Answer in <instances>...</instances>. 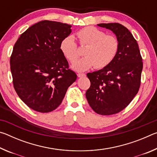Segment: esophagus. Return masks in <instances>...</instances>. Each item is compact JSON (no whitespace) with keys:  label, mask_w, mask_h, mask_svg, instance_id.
<instances>
[{"label":"esophagus","mask_w":157,"mask_h":157,"mask_svg":"<svg viewBox=\"0 0 157 157\" xmlns=\"http://www.w3.org/2000/svg\"><path fill=\"white\" fill-rule=\"evenodd\" d=\"M84 76H86V75H85L84 73H78V78H82V77H84Z\"/></svg>","instance_id":"1"}]
</instances>
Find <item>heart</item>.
<instances>
[{
  "label": "heart",
  "instance_id": "heart-1",
  "mask_svg": "<svg viewBox=\"0 0 157 157\" xmlns=\"http://www.w3.org/2000/svg\"><path fill=\"white\" fill-rule=\"evenodd\" d=\"M79 44L86 46L83 52L85 57L74 62L79 53L74 37L66 36L59 44V49L69 62H74L72 68L82 72L93 66L95 68H105L113 62L119 50V42L116 37L107 35L105 32L93 26H87L77 33Z\"/></svg>",
  "mask_w": 157,
  "mask_h": 157
}]
</instances>
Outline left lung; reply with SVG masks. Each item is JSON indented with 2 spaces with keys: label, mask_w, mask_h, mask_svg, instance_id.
Wrapping results in <instances>:
<instances>
[{
  "label": "left lung",
  "mask_w": 157,
  "mask_h": 157,
  "mask_svg": "<svg viewBox=\"0 0 157 157\" xmlns=\"http://www.w3.org/2000/svg\"><path fill=\"white\" fill-rule=\"evenodd\" d=\"M98 25L115 34L119 50L109 65L86 74L91 86L86 92V97L95 113L112 115L124 109L139 91L142 57L137 41L127 28L116 23Z\"/></svg>",
  "instance_id": "1"
}]
</instances>
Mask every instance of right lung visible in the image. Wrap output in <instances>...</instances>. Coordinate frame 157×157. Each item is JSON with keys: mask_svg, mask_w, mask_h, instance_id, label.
Listing matches in <instances>:
<instances>
[{"mask_svg": "<svg viewBox=\"0 0 157 157\" xmlns=\"http://www.w3.org/2000/svg\"><path fill=\"white\" fill-rule=\"evenodd\" d=\"M71 25L41 21L30 26L14 44L10 68L16 92L34 111L48 113L62 103L77 75L59 49Z\"/></svg>", "mask_w": 157, "mask_h": 157, "instance_id": "obj_1", "label": "right lung"}]
</instances>
